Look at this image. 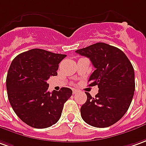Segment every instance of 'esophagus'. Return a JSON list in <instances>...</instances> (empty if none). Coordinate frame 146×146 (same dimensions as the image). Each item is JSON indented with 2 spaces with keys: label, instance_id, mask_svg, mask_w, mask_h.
Segmentation results:
<instances>
[{
  "label": "esophagus",
  "instance_id": "34e87169",
  "mask_svg": "<svg viewBox=\"0 0 146 146\" xmlns=\"http://www.w3.org/2000/svg\"><path fill=\"white\" fill-rule=\"evenodd\" d=\"M79 91H80V90H78V89H74V90H73V94H77V93H79Z\"/></svg>",
  "mask_w": 146,
  "mask_h": 146
}]
</instances>
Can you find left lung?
I'll return each mask as SVG.
<instances>
[{
    "label": "left lung",
    "instance_id": "left-lung-1",
    "mask_svg": "<svg viewBox=\"0 0 146 146\" xmlns=\"http://www.w3.org/2000/svg\"><path fill=\"white\" fill-rule=\"evenodd\" d=\"M89 58L95 67L89 86L98 85V93L92 98L86 92V102L81 106L83 121L105 128L119 121L128 110L134 90V70L125 53L105 43H96L75 51Z\"/></svg>",
    "mask_w": 146,
    "mask_h": 146
}]
</instances>
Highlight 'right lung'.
<instances>
[{
    "label": "right lung",
    "mask_w": 146,
    "mask_h": 146,
    "mask_svg": "<svg viewBox=\"0 0 146 146\" xmlns=\"http://www.w3.org/2000/svg\"><path fill=\"white\" fill-rule=\"evenodd\" d=\"M66 56L35 48L13 60L6 78L8 98L14 112L27 125L44 129L59 121L72 90L62 87L50 92L47 80L57 75L59 63Z\"/></svg>",
    "instance_id": "1"
}]
</instances>
